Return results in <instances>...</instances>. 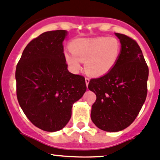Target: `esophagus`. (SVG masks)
Listing matches in <instances>:
<instances>
[{"label": "esophagus", "instance_id": "34e87169", "mask_svg": "<svg viewBox=\"0 0 160 160\" xmlns=\"http://www.w3.org/2000/svg\"><path fill=\"white\" fill-rule=\"evenodd\" d=\"M85 81H86V86H88V84H89V78H85Z\"/></svg>", "mask_w": 160, "mask_h": 160}]
</instances>
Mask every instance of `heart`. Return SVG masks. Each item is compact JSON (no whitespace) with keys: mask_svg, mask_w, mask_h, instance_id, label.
<instances>
[{"mask_svg":"<svg viewBox=\"0 0 160 160\" xmlns=\"http://www.w3.org/2000/svg\"><path fill=\"white\" fill-rule=\"evenodd\" d=\"M71 52H65L68 65L74 71L85 62V71L92 76H102L114 67L120 58L121 46L118 40L108 37L78 39L70 44Z\"/></svg>","mask_w":160,"mask_h":160,"instance_id":"obj_1","label":"heart"}]
</instances>
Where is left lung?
Wrapping results in <instances>:
<instances>
[{"label": "left lung", "mask_w": 160, "mask_h": 160, "mask_svg": "<svg viewBox=\"0 0 160 160\" xmlns=\"http://www.w3.org/2000/svg\"><path fill=\"white\" fill-rule=\"evenodd\" d=\"M121 53L114 67L104 76L89 81V90L96 95L91 119L106 132H119L130 126L140 112L148 94L149 69L135 40L116 33Z\"/></svg>", "instance_id": "1"}]
</instances>
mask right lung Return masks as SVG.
<instances>
[{"instance_id":"1","label":"right lung","mask_w":160,"mask_h":160,"mask_svg":"<svg viewBox=\"0 0 160 160\" xmlns=\"http://www.w3.org/2000/svg\"><path fill=\"white\" fill-rule=\"evenodd\" d=\"M65 30L41 34L26 46L16 70L19 104L34 126L47 132L62 129L73 104L86 90L84 77L68 71L62 42Z\"/></svg>"}]
</instances>
